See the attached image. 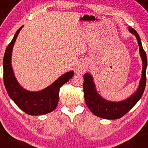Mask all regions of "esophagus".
<instances>
[{
    "instance_id": "esophagus-1",
    "label": "esophagus",
    "mask_w": 148,
    "mask_h": 148,
    "mask_svg": "<svg viewBox=\"0 0 148 148\" xmlns=\"http://www.w3.org/2000/svg\"><path fill=\"white\" fill-rule=\"evenodd\" d=\"M85 66H84V65L82 64L79 65V66L76 68V70H75L76 74H79V75H82V74L85 73Z\"/></svg>"
}]
</instances>
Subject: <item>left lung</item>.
<instances>
[{"mask_svg":"<svg viewBox=\"0 0 148 148\" xmlns=\"http://www.w3.org/2000/svg\"><path fill=\"white\" fill-rule=\"evenodd\" d=\"M128 30L136 36L139 48V53L143 60V71L142 78L139 82V88L133 95L125 100L121 101H110L102 98L97 93L96 85L93 82L92 75L89 73H85L84 75L83 90L85 100L89 110L95 115L99 118L108 120H115L122 118L125 115L143 96L146 85V69H147V56L143 49L140 37L136 30L129 27Z\"/></svg>","mask_w":148,"mask_h":148,"instance_id":"8db88e82","label":"left lung"}]
</instances>
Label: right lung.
<instances>
[{
    "mask_svg": "<svg viewBox=\"0 0 148 148\" xmlns=\"http://www.w3.org/2000/svg\"><path fill=\"white\" fill-rule=\"evenodd\" d=\"M23 27L18 29L4 54L3 60L4 85L11 99L19 108L27 114L41 115L47 114L56 108L59 101L60 87L69 82L74 73L73 71L66 72L52 85L40 91L32 92L24 89L16 81L12 67V49L18 34Z\"/></svg>",
    "mask_w": 148,
    "mask_h": 148,
    "instance_id": "right-lung-1",
    "label": "right lung"
}]
</instances>
